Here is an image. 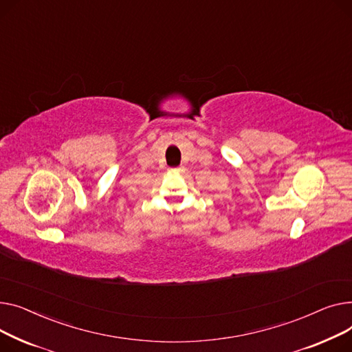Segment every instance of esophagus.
<instances>
[{
  "label": "esophagus",
  "instance_id": "esophagus-1",
  "mask_svg": "<svg viewBox=\"0 0 352 352\" xmlns=\"http://www.w3.org/2000/svg\"><path fill=\"white\" fill-rule=\"evenodd\" d=\"M169 172H170V173H182L183 169H180V168H179V169H170Z\"/></svg>",
  "mask_w": 352,
  "mask_h": 352
}]
</instances>
